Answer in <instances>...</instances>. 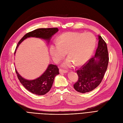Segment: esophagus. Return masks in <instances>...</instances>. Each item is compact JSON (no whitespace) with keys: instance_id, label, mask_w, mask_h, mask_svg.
Listing matches in <instances>:
<instances>
[{"instance_id":"1","label":"esophagus","mask_w":123,"mask_h":123,"mask_svg":"<svg viewBox=\"0 0 123 123\" xmlns=\"http://www.w3.org/2000/svg\"><path fill=\"white\" fill-rule=\"evenodd\" d=\"M59 72H60V74H65V73H67V70H64V69H60V70H59Z\"/></svg>"}]
</instances>
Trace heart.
<instances>
[{
    "instance_id": "obj_1",
    "label": "heart",
    "mask_w": 123,
    "mask_h": 123,
    "mask_svg": "<svg viewBox=\"0 0 123 123\" xmlns=\"http://www.w3.org/2000/svg\"><path fill=\"white\" fill-rule=\"evenodd\" d=\"M96 43V39L91 33L68 32L62 34L50 46L49 51L54 60L59 62L64 57L66 52L68 57L62 63L65 68L82 65L91 55Z\"/></svg>"
}]
</instances>
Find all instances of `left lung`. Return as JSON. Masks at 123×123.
Wrapping results in <instances>:
<instances>
[{
	"mask_svg": "<svg viewBox=\"0 0 123 123\" xmlns=\"http://www.w3.org/2000/svg\"><path fill=\"white\" fill-rule=\"evenodd\" d=\"M98 40L94 56L76 71L79 79L74 87L80 93L89 92L97 88L107 70L109 60L107 44L101 36L98 35Z\"/></svg>",
	"mask_w": 123,
	"mask_h": 123,
	"instance_id": "8db88e82",
	"label": "left lung"
}]
</instances>
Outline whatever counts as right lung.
I'll use <instances>...</instances> for the list:
<instances>
[{
  "instance_id": "1",
  "label": "right lung",
  "mask_w": 123,
  "mask_h": 123,
  "mask_svg": "<svg viewBox=\"0 0 123 123\" xmlns=\"http://www.w3.org/2000/svg\"><path fill=\"white\" fill-rule=\"evenodd\" d=\"M57 28H39L26 34L18 43L16 50L20 43L28 37L40 38L47 41L49 43L52 36L58 31ZM18 78L24 87L32 93L38 95H43L47 93L51 89L55 76L59 74L58 67L53 64H49L47 69L38 78L33 80H26L21 76L16 69Z\"/></svg>"
}]
</instances>
